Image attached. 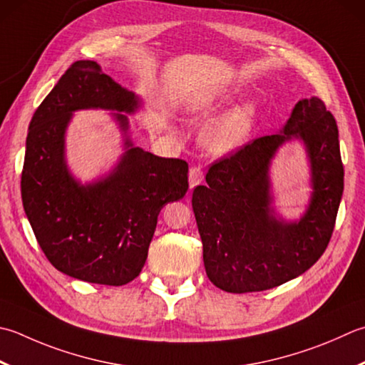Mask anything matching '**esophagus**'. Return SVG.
I'll return each instance as SVG.
<instances>
[{"instance_id":"34e87169","label":"esophagus","mask_w":365,"mask_h":365,"mask_svg":"<svg viewBox=\"0 0 365 365\" xmlns=\"http://www.w3.org/2000/svg\"><path fill=\"white\" fill-rule=\"evenodd\" d=\"M204 180V170L199 166H192L190 169V188L192 190Z\"/></svg>"}]
</instances>
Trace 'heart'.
Listing matches in <instances>:
<instances>
[{"mask_svg":"<svg viewBox=\"0 0 365 365\" xmlns=\"http://www.w3.org/2000/svg\"><path fill=\"white\" fill-rule=\"evenodd\" d=\"M212 103L209 99L195 98L188 101L187 110L192 115H201V113L210 109ZM255 121L253 106H239L227 112L226 115L215 121L209 131L205 133V145L215 153H227L239 148L247 140L250 131H252Z\"/></svg>","mask_w":365,"mask_h":365,"instance_id":"obj_1","label":"heart"}]
</instances>
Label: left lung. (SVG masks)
Instances as JSON below:
<instances>
[{"label":"left lung","mask_w":365,"mask_h":365,"mask_svg":"<svg viewBox=\"0 0 365 365\" xmlns=\"http://www.w3.org/2000/svg\"><path fill=\"white\" fill-rule=\"evenodd\" d=\"M291 137L309 150L314 195L297 224L278 222L268 204V161ZM192 190L204 266L217 288L242 294L270 289L304 274L329 245L344 192L339 128L323 99H302L282 134L262 135L210 164Z\"/></svg>","instance_id":"1"}]
</instances>
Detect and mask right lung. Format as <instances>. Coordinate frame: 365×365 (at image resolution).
I'll return each instance as SVG.
<instances>
[{"label": "right lung", "mask_w": 365, "mask_h": 365, "mask_svg": "<svg viewBox=\"0 0 365 365\" xmlns=\"http://www.w3.org/2000/svg\"><path fill=\"white\" fill-rule=\"evenodd\" d=\"M133 112L138 98L96 61L71 64L36 109L21 169V202L55 269L77 280L121 287L140 274L164 204L188 190V163L130 147L103 182L82 187L63 160L64 131L78 109ZM123 130L126 117L117 115Z\"/></svg>", "instance_id": "obj_1"}]
</instances>
